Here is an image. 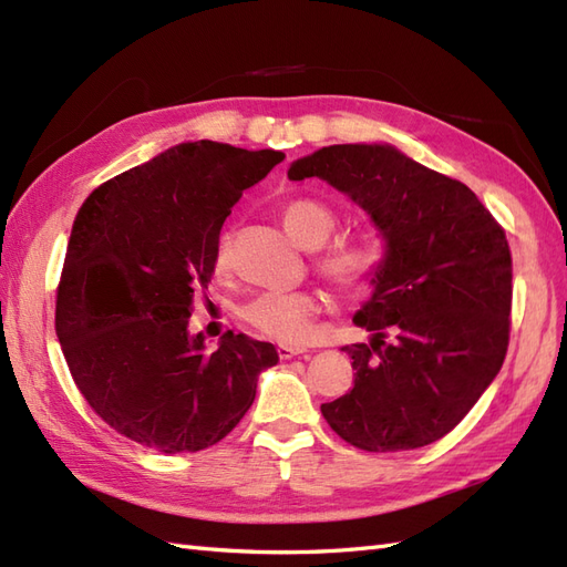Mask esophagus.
I'll list each match as a JSON object with an SVG mask.
<instances>
[{
  "label": "esophagus",
  "mask_w": 567,
  "mask_h": 567,
  "mask_svg": "<svg viewBox=\"0 0 567 567\" xmlns=\"http://www.w3.org/2000/svg\"><path fill=\"white\" fill-rule=\"evenodd\" d=\"M276 353H279L281 361H291V358H296V355H300V353H306V351H302V349H293V347H284V343H281V347L276 349Z\"/></svg>",
  "instance_id": "esophagus-1"
}]
</instances>
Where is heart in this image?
<instances>
[{
  "instance_id": "heart-1",
  "label": "heart",
  "mask_w": 567,
  "mask_h": 567,
  "mask_svg": "<svg viewBox=\"0 0 567 567\" xmlns=\"http://www.w3.org/2000/svg\"><path fill=\"white\" fill-rule=\"evenodd\" d=\"M337 218L324 204L312 199H293L284 206V226L288 233L306 247H320L334 230ZM214 261L218 269L228 265V238L220 236L216 243ZM388 261V250L378 233H358L343 238L317 257V271L347 296H361L370 291L380 279ZM320 312V298L312 291L291 293H261L247 300L240 308V320L281 343H302L312 331V322Z\"/></svg>"
}]
</instances>
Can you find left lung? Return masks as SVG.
I'll list each match as a JSON object with an SVG mask.
<instances>
[{"mask_svg":"<svg viewBox=\"0 0 567 567\" xmlns=\"http://www.w3.org/2000/svg\"><path fill=\"white\" fill-rule=\"evenodd\" d=\"M327 179L388 238L375 291L353 322L370 343L343 347L353 390L322 404L341 440L365 452L431 445L457 425L505 361L513 255L505 230L460 179L392 146L337 144L288 179Z\"/></svg>","mask_w":567,"mask_h":567,"instance_id":"8db88e82","label":"left lung"}]
</instances>
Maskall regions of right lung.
Here are the masks:
<instances>
[{
    "label": "right lung",
    "mask_w": 567,
    "mask_h": 567,
    "mask_svg": "<svg viewBox=\"0 0 567 567\" xmlns=\"http://www.w3.org/2000/svg\"><path fill=\"white\" fill-rule=\"evenodd\" d=\"M284 158L179 144L81 204L54 327L79 392L120 435L163 454L212 447L252 406L259 372L279 363L271 343L233 331L209 349L187 320L233 204Z\"/></svg>",
    "instance_id": "obj_1"
}]
</instances>
